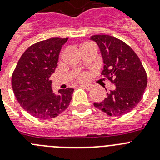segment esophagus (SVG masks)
I'll use <instances>...</instances> for the list:
<instances>
[{"instance_id":"obj_1","label":"esophagus","mask_w":160,"mask_h":160,"mask_svg":"<svg viewBox=\"0 0 160 160\" xmlns=\"http://www.w3.org/2000/svg\"><path fill=\"white\" fill-rule=\"evenodd\" d=\"M81 87H82V88H84V89L87 90V91H89V90L92 89V87H93V86L92 85H90V84H86V85H81Z\"/></svg>"}]
</instances>
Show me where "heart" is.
I'll list each match as a JSON object with an SVG mask.
<instances>
[{
    "label": "heart",
    "instance_id": "b5f03b06",
    "mask_svg": "<svg viewBox=\"0 0 160 160\" xmlns=\"http://www.w3.org/2000/svg\"><path fill=\"white\" fill-rule=\"evenodd\" d=\"M78 79L80 81H86L88 78H89V74L87 73H82L78 75Z\"/></svg>",
    "mask_w": 160,
    "mask_h": 160
}]
</instances>
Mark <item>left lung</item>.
Returning <instances> with one entry per match:
<instances>
[{
    "mask_svg": "<svg viewBox=\"0 0 160 160\" xmlns=\"http://www.w3.org/2000/svg\"><path fill=\"white\" fill-rule=\"evenodd\" d=\"M91 39L98 44L103 57L101 74L116 86L94 106L108 116L125 115L142 98L147 85L145 69L134 51L121 39L107 35H92Z\"/></svg>",
    "mask_w": 160,
    "mask_h": 160,
    "instance_id": "obj_1",
    "label": "left lung"
}]
</instances>
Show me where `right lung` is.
Segmentation results:
<instances>
[{"label":"right lung","instance_id":"obj_1","mask_svg":"<svg viewBox=\"0 0 160 160\" xmlns=\"http://www.w3.org/2000/svg\"><path fill=\"white\" fill-rule=\"evenodd\" d=\"M68 38H52L30 46L12 75L13 93L23 109L39 119L54 118L69 107L73 88L52 91L49 79L57 66L61 49Z\"/></svg>","mask_w":160,"mask_h":160}]
</instances>
